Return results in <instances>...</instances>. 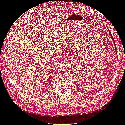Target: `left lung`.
I'll return each mask as SVG.
<instances>
[{"label":"left lung","mask_w":125,"mask_h":125,"mask_svg":"<svg viewBox=\"0 0 125 125\" xmlns=\"http://www.w3.org/2000/svg\"><path fill=\"white\" fill-rule=\"evenodd\" d=\"M108 29V27H107ZM108 30L109 31V29H108ZM109 34H110V36H111V38H112V40L113 41V42H114V44L115 43V41H114V39H113V36H112V34L111 33V32H110V31H109ZM115 49H116V44H115Z\"/></svg>","instance_id":"8db88e82"}]
</instances>
